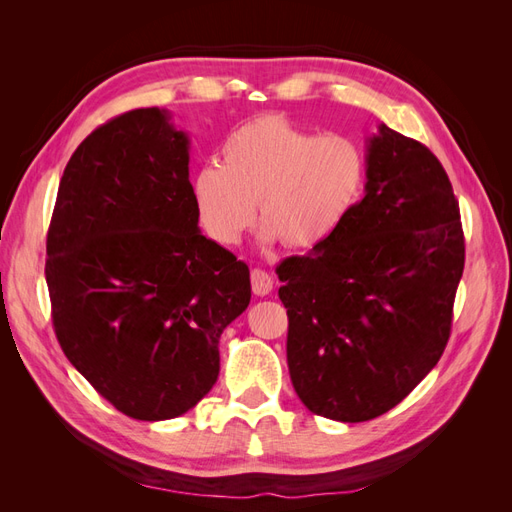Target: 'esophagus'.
<instances>
[{
	"label": "esophagus",
	"mask_w": 512,
	"mask_h": 512,
	"mask_svg": "<svg viewBox=\"0 0 512 512\" xmlns=\"http://www.w3.org/2000/svg\"><path fill=\"white\" fill-rule=\"evenodd\" d=\"M250 277H252V290L254 294H258V297H267V294L273 290V277L267 271L254 269Z\"/></svg>",
	"instance_id": "obj_1"
}]
</instances>
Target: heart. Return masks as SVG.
I'll return each instance as SVG.
<instances>
[{
  "instance_id": "heart-1",
  "label": "heart",
  "mask_w": 512,
  "mask_h": 512,
  "mask_svg": "<svg viewBox=\"0 0 512 512\" xmlns=\"http://www.w3.org/2000/svg\"><path fill=\"white\" fill-rule=\"evenodd\" d=\"M220 153L222 166L205 164L192 177L198 220L220 245H237L258 213L265 243L314 250L344 226L365 183L352 138L318 136L280 113L243 123Z\"/></svg>"
}]
</instances>
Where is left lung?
Here are the masks:
<instances>
[{"instance_id": "left-lung-1", "label": "left lung", "mask_w": 512, "mask_h": 512, "mask_svg": "<svg viewBox=\"0 0 512 512\" xmlns=\"http://www.w3.org/2000/svg\"><path fill=\"white\" fill-rule=\"evenodd\" d=\"M463 262L446 170L382 123L367 143L365 196L344 226L275 269L290 380L305 408L363 423L406 399L451 337Z\"/></svg>"}]
</instances>
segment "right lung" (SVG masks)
<instances>
[{"label": "right lung", "mask_w": 512, "mask_h": 512, "mask_svg": "<svg viewBox=\"0 0 512 512\" xmlns=\"http://www.w3.org/2000/svg\"><path fill=\"white\" fill-rule=\"evenodd\" d=\"M160 108L102 123L59 181L46 286L68 361L119 412L166 421L220 374V335L250 305V269L200 235L190 141Z\"/></svg>", "instance_id": "obj_1"}]
</instances>
